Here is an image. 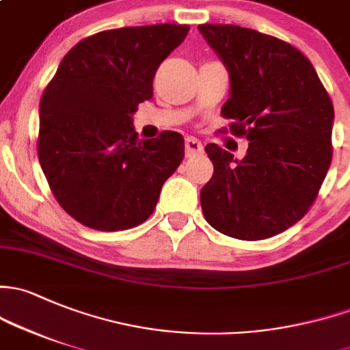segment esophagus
<instances>
[{
	"label": "esophagus",
	"mask_w": 350,
	"mask_h": 350,
	"mask_svg": "<svg viewBox=\"0 0 350 350\" xmlns=\"http://www.w3.org/2000/svg\"><path fill=\"white\" fill-rule=\"evenodd\" d=\"M185 149H186V157H194L198 156V154L203 152V144H201L198 139L187 137L185 142Z\"/></svg>",
	"instance_id": "1"
}]
</instances>
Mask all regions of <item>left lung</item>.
<instances>
[{"instance_id":"1","label":"left lung","mask_w":350,"mask_h":350,"mask_svg":"<svg viewBox=\"0 0 350 350\" xmlns=\"http://www.w3.org/2000/svg\"><path fill=\"white\" fill-rule=\"evenodd\" d=\"M198 28L230 72L223 132L250 141L241 161L218 144L204 147L215 172L201 189L203 215L237 240L275 237L317 200L332 163V100L290 43L237 25Z\"/></svg>"}]
</instances>
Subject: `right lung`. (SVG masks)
Instances as JSON below:
<instances>
[{
	"mask_svg": "<svg viewBox=\"0 0 350 350\" xmlns=\"http://www.w3.org/2000/svg\"><path fill=\"white\" fill-rule=\"evenodd\" d=\"M187 25L105 29L77 43L40 100L38 159L58 204L83 226L144 223L185 157L179 132L139 141L132 113L152 98L156 70Z\"/></svg>",
	"mask_w": 350,
	"mask_h": 350,
	"instance_id": "obj_1",
	"label": "right lung"
}]
</instances>
